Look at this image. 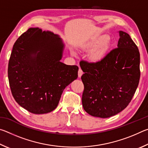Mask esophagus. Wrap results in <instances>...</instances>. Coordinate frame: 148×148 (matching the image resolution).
Listing matches in <instances>:
<instances>
[{
    "label": "esophagus",
    "mask_w": 148,
    "mask_h": 148,
    "mask_svg": "<svg viewBox=\"0 0 148 148\" xmlns=\"http://www.w3.org/2000/svg\"><path fill=\"white\" fill-rule=\"evenodd\" d=\"M83 71H82V70L80 69V68H79V70H78V77H81L82 76V74H83Z\"/></svg>",
    "instance_id": "34e87169"
}]
</instances>
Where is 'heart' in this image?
<instances>
[{
  "mask_svg": "<svg viewBox=\"0 0 148 148\" xmlns=\"http://www.w3.org/2000/svg\"><path fill=\"white\" fill-rule=\"evenodd\" d=\"M109 36L104 35L98 39L93 40L87 44L86 48L93 49L90 54V59L93 62H99L104 58L107 49Z\"/></svg>",
  "mask_w": 148,
  "mask_h": 148,
  "instance_id": "1",
  "label": "heart"
}]
</instances>
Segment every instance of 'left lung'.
<instances>
[{"label": "left lung", "mask_w": 148, "mask_h": 148, "mask_svg": "<svg viewBox=\"0 0 148 148\" xmlns=\"http://www.w3.org/2000/svg\"><path fill=\"white\" fill-rule=\"evenodd\" d=\"M117 48L101 61L79 62L84 74L82 105L87 113L107 118L128 106L138 86L140 53L127 32L120 31Z\"/></svg>", "instance_id": "left-lung-1"}]
</instances>
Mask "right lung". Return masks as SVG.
I'll list each match as a JSON object with an SVG mask.
<instances>
[{"label": "right lung", "mask_w": 148, "mask_h": 148, "mask_svg": "<svg viewBox=\"0 0 148 148\" xmlns=\"http://www.w3.org/2000/svg\"><path fill=\"white\" fill-rule=\"evenodd\" d=\"M64 47L58 35L39 28L29 29L15 42L8 62L9 84L15 101L29 112L53 111L65 87L77 79V66L60 61Z\"/></svg>", "instance_id": "obj_1"}]
</instances>
